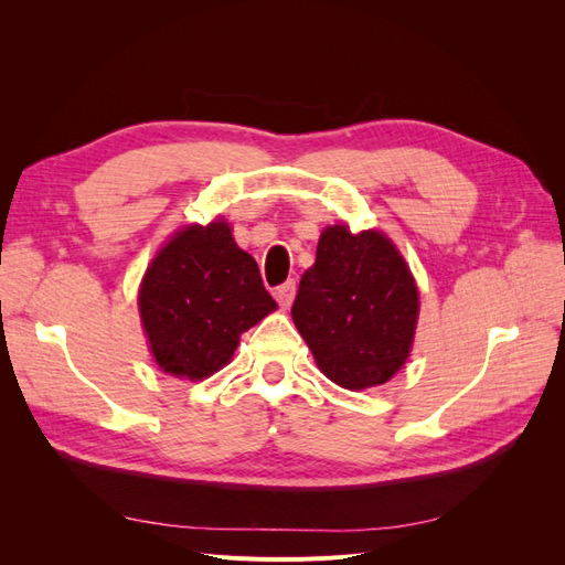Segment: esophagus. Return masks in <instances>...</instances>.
<instances>
[{"label":"esophagus","mask_w":565,"mask_h":565,"mask_svg":"<svg viewBox=\"0 0 565 565\" xmlns=\"http://www.w3.org/2000/svg\"><path fill=\"white\" fill-rule=\"evenodd\" d=\"M295 292H297V287H295L292 280L282 282V285L276 289V299H278V303L282 306V309H287V306L295 301Z\"/></svg>","instance_id":"34e87169"}]
</instances>
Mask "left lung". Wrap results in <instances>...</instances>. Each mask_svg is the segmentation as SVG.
I'll return each instance as SVG.
<instances>
[{"instance_id":"1","label":"left lung","mask_w":565,"mask_h":565,"mask_svg":"<svg viewBox=\"0 0 565 565\" xmlns=\"http://www.w3.org/2000/svg\"><path fill=\"white\" fill-rule=\"evenodd\" d=\"M417 313L415 280L388 237L324 228L292 318L334 384L355 391L388 382L413 347Z\"/></svg>"}]
</instances>
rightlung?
<instances>
[{
    "instance_id": "1",
    "label": "right lung",
    "mask_w": 565,
    "mask_h": 565,
    "mask_svg": "<svg viewBox=\"0 0 565 565\" xmlns=\"http://www.w3.org/2000/svg\"><path fill=\"white\" fill-rule=\"evenodd\" d=\"M139 309L156 363L195 382L224 367L241 334L276 301L226 221H214L183 228L160 249L146 270Z\"/></svg>"
}]
</instances>
